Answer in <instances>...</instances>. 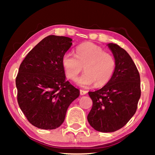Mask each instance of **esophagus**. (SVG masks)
Listing matches in <instances>:
<instances>
[{
    "mask_svg": "<svg viewBox=\"0 0 155 155\" xmlns=\"http://www.w3.org/2000/svg\"><path fill=\"white\" fill-rule=\"evenodd\" d=\"M87 93V91H86V90H80L81 95H85V94H86Z\"/></svg>",
    "mask_w": 155,
    "mask_h": 155,
    "instance_id": "1",
    "label": "esophagus"
}]
</instances>
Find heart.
Listing matches in <instances>:
<instances>
[{
  "mask_svg": "<svg viewBox=\"0 0 155 155\" xmlns=\"http://www.w3.org/2000/svg\"><path fill=\"white\" fill-rule=\"evenodd\" d=\"M62 65L67 77L75 81L84 68L85 73L78 78L77 84L88 87L95 84L103 87L114 74L116 62L114 56L92 43H84L76 50V56L65 52L62 57Z\"/></svg>",
  "mask_w": 155,
  "mask_h": 155,
  "instance_id": "1",
  "label": "heart"
}]
</instances>
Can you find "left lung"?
I'll return each mask as SVG.
<instances>
[{"label": "left lung", "instance_id": "8db88e82", "mask_svg": "<svg viewBox=\"0 0 155 155\" xmlns=\"http://www.w3.org/2000/svg\"><path fill=\"white\" fill-rule=\"evenodd\" d=\"M107 46L116 62L114 74L104 87L88 92L93 102L88 122L103 133L114 132L127 124L135 114L141 96L140 74L130 56L117 44Z\"/></svg>", "mask_w": 155, "mask_h": 155}]
</instances>
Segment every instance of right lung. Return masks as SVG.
<instances>
[{"label": "right lung", "instance_id": "1", "mask_svg": "<svg viewBox=\"0 0 155 155\" xmlns=\"http://www.w3.org/2000/svg\"><path fill=\"white\" fill-rule=\"evenodd\" d=\"M71 38L48 35L28 52L15 79L18 103L31 124L51 130L64 122L68 107L80 91L65 80L62 57Z\"/></svg>", "mask_w": 155, "mask_h": 155}]
</instances>
